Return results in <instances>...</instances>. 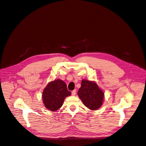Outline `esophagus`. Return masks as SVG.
Wrapping results in <instances>:
<instances>
[{
  "label": "esophagus",
  "mask_w": 146,
  "mask_h": 146,
  "mask_svg": "<svg viewBox=\"0 0 146 146\" xmlns=\"http://www.w3.org/2000/svg\"><path fill=\"white\" fill-rule=\"evenodd\" d=\"M76 94V90H73V91L72 92V96H75Z\"/></svg>",
  "instance_id": "obj_1"
}]
</instances>
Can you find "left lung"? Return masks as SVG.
I'll return each instance as SVG.
<instances>
[{"mask_svg": "<svg viewBox=\"0 0 146 146\" xmlns=\"http://www.w3.org/2000/svg\"><path fill=\"white\" fill-rule=\"evenodd\" d=\"M77 94L84 105L90 109L96 110L102 106L104 93L95 82L82 80Z\"/></svg>", "mask_w": 146, "mask_h": 146, "instance_id": "left-lung-1", "label": "left lung"}]
</instances>
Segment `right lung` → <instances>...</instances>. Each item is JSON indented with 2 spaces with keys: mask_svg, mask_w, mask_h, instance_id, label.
I'll return each mask as SVG.
<instances>
[{
  "mask_svg": "<svg viewBox=\"0 0 146 146\" xmlns=\"http://www.w3.org/2000/svg\"><path fill=\"white\" fill-rule=\"evenodd\" d=\"M70 94L65 82L58 79L47 85L43 92L42 100L47 109L56 111L63 104L65 98Z\"/></svg>",
  "mask_w": 146,
  "mask_h": 146,
  "instance_id": "obj_1",
  "label": "right lung"
}]
</instances>
